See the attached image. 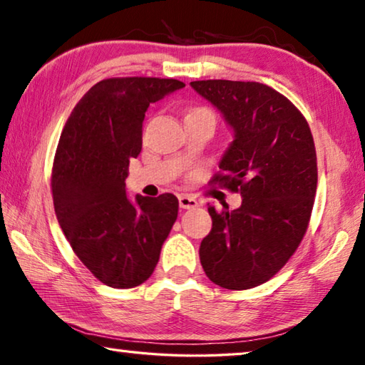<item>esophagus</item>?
I'll use <instances>...</instances> for the list:
<instances>
[{
    "label": "esophagus",
    "mask_w": 365,
    "mask_h": 365,
    "mask_svg": "<svg viewBox=\"0 0 365 365\" xmlns=\"http://www.w3.org/2000/svg\"><path fill=\"white\" fill-rule=\"evenodd\" d=\"M178 205H180L182 209H193L197 206V201L191 195H180L178 196Z\"/></svg>",
    "instance_id": "obj_1"
}]
</instances>
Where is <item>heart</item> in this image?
Segmentation results:
<instances>
[{
	"label": "heart",
	"mask_w": 365,
	"mask_h": 365,
	"mask_svg": "<svg viewBox=\"0 0 365 365\" xmlns=\"http://www.w3.org/2000/svg\"><path fill=\"white\" fill-rule=\"evenodd\" d=\"M201 110H207V109H193L191 113H201ZM207 113H211V110H207Z\"/></svg>",
	"instance_id": "heart-1"
}]
</instances>
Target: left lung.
<instances>
[{
  "mask_svg": "<svg viewBox=\"0 0 365 365\" xmlns=\"http://www.w3.org/2000/svg\"><path fill=\"white\" fill-rule=\"evenodd\" d=\"M220 110L233 141L212 183L240 191L242 206L215 211L200 246L209 280L248 289L270 280L298 248L317 190V156L311 128L294 104L270 86L233 80L191 82Z\"/></svg>",
  "mask_w": 365,
  "mask_h": 365,
  "instance_id": "1",
  "label": "left lung"
}]
</instances>
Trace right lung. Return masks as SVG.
<instances>
[{"mask_svg": "<svg viewBox=\"0 0 365 365\" xmlns=\"http://www.w3.org/2000/svg\"><path fill=\"white\" fill-rule=\"evenodd\" d=\"M185 83L175 78H106L86 91L61 133L51 190L54 212L73 252L104 285L150 279L177 220L172 193H125L128 164L141 151L145 113Z\"/></svg>", "mask_w": 365, "mask_h": 365, "instance_id": "add662e5", "label": "right lung"}]
</instances>
